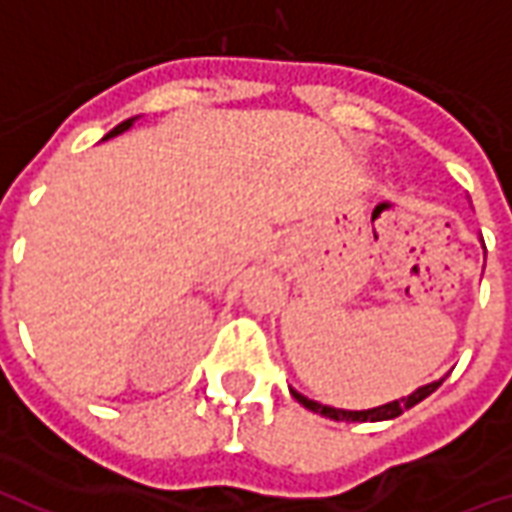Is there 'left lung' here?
<instances>
[{
	"label": "left lung",
	"mask_w": 512,
	"mask_h": 512,
	"mask_svg": "<svg viewBox=\"0 0 512 512\" xmlns=\"http://www.w3.org/2000/svg\"><path fill=\"white\" fill-rule=\"evenodd\" d=\"M441 381H444V378H439V381H430V384H425V386H419L417 392H411L408 397H400V400H392V403H384V406L365 408V411H345V408L323 406V403H318V400H310V397H304L301 392H296V389H290V395L296 397V400H299L304 408H310V411L321 414V417L337 419V422H381V419L400 417L406 408L417 406L419 400H425V397L433 395V392L439 389Z\"/></svg>",
	"instance_id": "left-lung-1"
}]
</instances>
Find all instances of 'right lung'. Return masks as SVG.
<instances>
[{
	"mask_svg": "<svg viewBox=\"0 0 512 512\" xmlns=\"http://www.w3.org/2000/svg\"><path fill=\"white\" fill-rule=\"evenodd\" d=\"M134 123H136V117H128V120H123V123H120V126H115V128H112V131H109V134H106L104 139H112V136L123 134V131H128V128L134 126Z\"/></svg>",
	"mask_w": 512,
	"mask_h": 512,
	"instance_id": "add662e5",
	"label": "right lung"
}]
</instances>
